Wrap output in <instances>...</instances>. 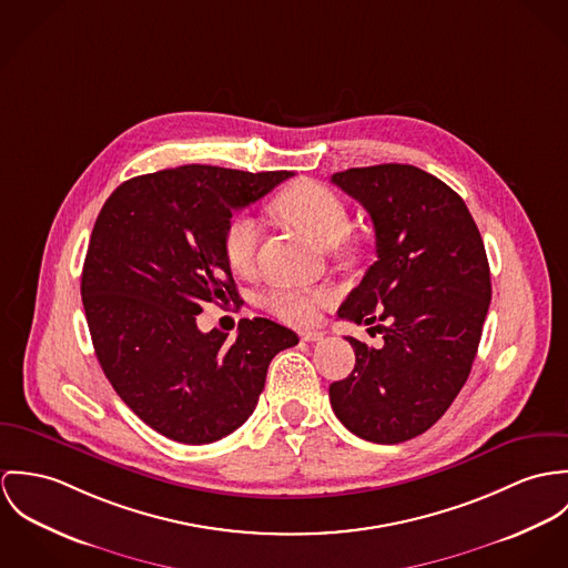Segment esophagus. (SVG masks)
I'll use <instances>...</instances> for the list:
<instances>
[{
  "label": "esophagus",
  "instance_id": "obj_1",
  "mask_svg": "<svg viewBox=\"0 0 568 568\" xmlns=\"http://www.w3.org/2000/svg\"><path fill=\"white\" fill-rule=\"evenodd\" d=\"M322 337H324V333H320V331H303L301 333L303 342H320Z\"/></svg>",
  "mask_w": 568,
  "mask_h": 568
}]
</instances>
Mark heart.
Returning <instances> with one entry per match:
<instances>
[{"instance_id": "1", "label": "heart", "mask_w": 568, "mask_h": 568, "mask_svg": "<svg viewBox=\"0 0 568 568\" xmlns=\"http://www.w3.org/2000/svg\"><path fill=\"white\" fill-rule=\"evenodd\" d=\"M274 209L294 226L312 235L317 244L331 246L342 242L351 231V215L335 191L303 183L285 191ZM258 244V224L253 215H235L224 233V253L235 270H246L253 263ZM335 294L328 287H307L294 283H276L263 296L261 305L292 324L314 322L320 307L331 305Z\"/></svg>"}]
</instances>
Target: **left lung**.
I'll return each instance as SVG.
<instances>
[{
    "label": "left lung",
    "mask_w": 568,
    "mask_h": 568,
    "mask_svg": "<svg viewBox=\"0 0 568 568\" xmlns=\"http://www.w3.org/2000/svg\"><path fill=\"white\" fill-rule=\"evenodd\" d=\"M331 183L368 211L377 244L337 315L383 333L381 348L346 337L355 368L331 383V407L364 440H412L470 375L493 296L484 240L464 200L414 165L353 168Z\"/></svg>",
    "instance_id": "8db88e82"
}]
</instances>
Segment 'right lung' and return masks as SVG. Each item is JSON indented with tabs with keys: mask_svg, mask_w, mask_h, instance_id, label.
<instances>
[{
	"mask_svg": "<svg viewBox=\"0 0 568 568\" xmlns=\"http://www.w3.org/2000/svg\"><path fill=\"white\" fill-rule=\"evenodd\" d=\"M292 172L183 165L130 179L104 202L82 267V305L98 362L154 432L183 444L233 434L253 414L267 366L298 335L267 317L237 337L202 333L209 305H242L224 233Z\"/></svg>",
	"mask_w": 568,
	"mask_h": 568,
	"instance_id": "obj_1",
	"label": "right lung"
}]
</instances>
